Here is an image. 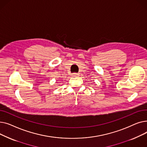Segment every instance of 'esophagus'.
Instances as JSON below:
<instances>
[{"label": "esophagus", "instance_id": "1", "mask_svg": "<svg viewBox=\"0 0 147 147\" xmlns=\"http://www.w3.org/2000/svg\"><path fill=\"white\" fill-rule=\"evenodd\" d=\"M79 74H78V73H73V77H79Z\"/></svg>", "mask_w": 147, "mask_h": 147}]
</instances>
